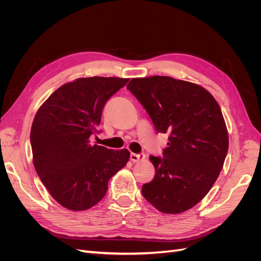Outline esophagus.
<instances>
[{
  "label": "esophagus",
  "mask_w": 261,
  "mask_h": 261,
  "mask_svg": "<svg viewBox=\"0 0 261 261\" xmlns=\"http://www.w3.org/2000/svg\"><path fill=\"white\" fill-rule=\"evenodd\" d=\"M146 158L145 153H130L129 154V159L133 162H137V161H143Z\"/></svg>",
  "instance_id": "obj_1"
}]
</instances>
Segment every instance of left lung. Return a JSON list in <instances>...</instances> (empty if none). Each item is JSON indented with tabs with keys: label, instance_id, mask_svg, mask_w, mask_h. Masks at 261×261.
I'll return each instance as SVG.
<instances>
[{
	"label": "left lung",
	"instance_id": "obj_1",
	"mask_svg": "<svg viewBox=\"0 0 261 261\" xmlns=\"http://www.w3.org/2000/svg\"><path fill=\"white\" fill-rule=\"evenodd\" d=\"M151 118L158 133L169 134L163 156L150 155L155 169L143 196L163 213L193 208L217 180L228 149L224 118L202 87L169 76L133 78L126 86Z\"/></svg>",
	"mask_w": 261,
	"mask_h": 261
}]
</instances>
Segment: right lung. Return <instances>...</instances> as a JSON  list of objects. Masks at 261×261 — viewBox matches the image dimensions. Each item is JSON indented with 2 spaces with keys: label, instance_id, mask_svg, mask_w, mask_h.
Returning a JSON list of instances; mask_svg holds the SVG:
<instances>
[{
  "label": "right lung",
  "instance_id": "1",
  "mask_svg": "<svg viewBox=\"0 0 261 261\" xmlns=\"http://www.w3.org/2000/svg\"><path fill=\"white\" fill-rule=\"evenodd\" d=\"M127 78L88 77L63 85L38 110L30 132L34 165L63 207L81 211L103 198L108 183L129 159L126 149L92 145L108 100Z\"/></svg>",
  "mask_w": 261,
  "mask_h": 261
}]
</instances>
